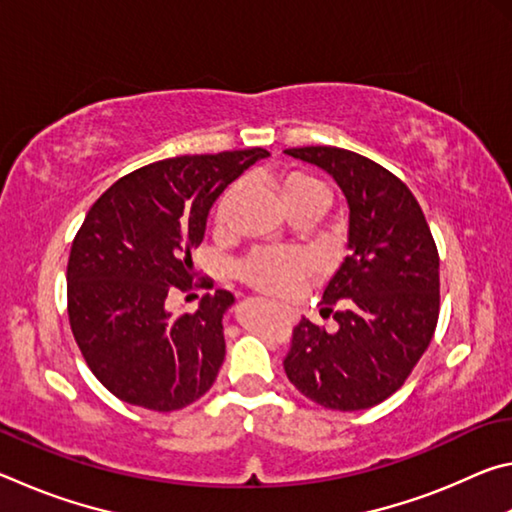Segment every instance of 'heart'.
Masks as SVG:
<instances>
[{
	"label": "heart",
	"mask_w": 512,
	"mask_h": 512,
	"mask_svg": "<svg viewBox=\"0 0 512 512\" xmlns=\"http://www.w3.org/2000/svg\"><path fill=\"white\" fill-rule=\"evenodd\" d=\"M237 189L232 187L223 194L219 207H216V221L223 223L225 216L230 212V205L235 201ZM280 198L287 210L291 207H314L320 214L325 212L329 203V194L323 183L316 178L307 176V173L293 171L280 183ZM239 277L250 287H255L271 296H284L296 282L300 275V266L296 259L280 253H268V250H259V253L250 255L244 264L239 266Z\"/></svg>",
	"instance_id": "heart-1"
}]
</instances>
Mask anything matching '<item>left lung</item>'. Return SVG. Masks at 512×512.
I'll list each match as a JSON object with an SVG mask.
<instances>
[{"label":"left lung","mask_w":512,"mask_h":512,"mask_svg":"<svg viewBox=\"0 0 512 512\" xmlns=\"http://www.w3.org/2000/svg\"><path fill=\"white\" fill-rule=\"evenodd\" d=\"M284 153L329 173L350 210V255L323 291V311L339 327L327 332L302 318L284 372L325 409H370L404 384L433 339L436 244L411 189L381 164L339 146Z\"/></svg>","instance_id":"1"}]
</instances>
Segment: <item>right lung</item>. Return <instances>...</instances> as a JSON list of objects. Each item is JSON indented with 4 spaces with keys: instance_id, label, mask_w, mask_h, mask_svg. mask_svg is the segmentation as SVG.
Returning <instances> with one entry per match:
<instances>
[{
    "instance_id": "right-lung-1",
    "label": "right lung",
    "mask_w": 512,
    "mask_h": 512,
    "mask_svg": "<svg viewBox=\"0 0 512 512\" xmlns=\"http://www.w3.org/2000/svg\"><path fill=\"white\" fill-rule=\"evenodd\" d=\"M264 149L180 155L119 178L76 232L67 262V311L83 359L121 402L178 411L210 391L225 357L219 289L194 314L167 298L194 287L192 250L216 198Z\"/></svg>"
}]
</instances>
